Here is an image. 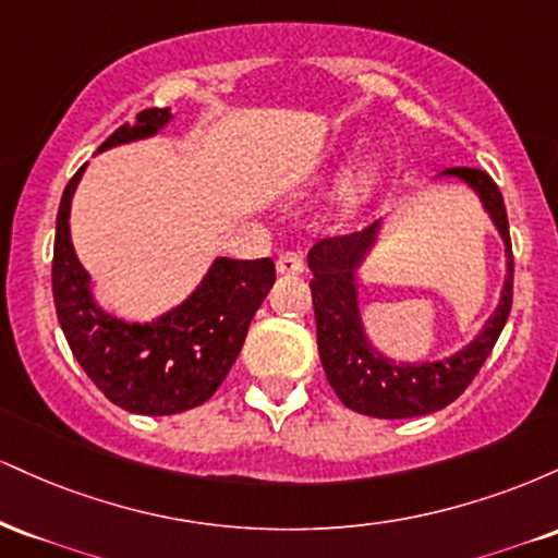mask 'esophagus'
Here are the masks:
<instances>
[{"mask_svg":"<svg viewBox=\"0 0 558 558\" xmlns=\"http://www.w3.org/2000/svg\"><path fill=\"white\" fill-rule=\"evenodd\" d=\"M304 270V254L299 248H288L278 257V272L280 275H299Z\"/></svg>","mask_w":558,"mask_h":558,"instance_id":"obj_1","label":"esophagus"}]
</instances>
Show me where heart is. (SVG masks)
I'll use <instances>...</instances> for the list:
<instances>
[{"instance_id": "obj_1", "label": "heart", "mask_w": 558, "mask_h": 558, "mask_svg": "<svg viewBox=\"0 0 558 558\" xmlns=\"http://www.w3.org/2000/svg\"><path fill=\"white\" fill-rule=\"evenodd\" d=\"M373 183H375L373 170H364V172H360V175L349 178L341 191L345 207H360L364 198L369 196V191H373Z\"/></svg>"}]
</instances>
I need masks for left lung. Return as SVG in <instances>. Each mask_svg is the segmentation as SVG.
I'll return each mask as SVG.
<instances>
[{"label": "left lung", "mask_w": 558, "mask_h": 558, "mask_svg": "<svg viewBox=\"0 0 558 558\" xmlns=\"http://www.w3.org/2000/svg\"><path fill=\"white\" fill-rule=\"evenodd\" d=\"M451 175L464 178L483 196L485 207L496 220L509 252V278H506L501 304L464 351L438 364H393L375 354L364 341L356 310L354 267L362 259L364 248L373 241L377 226L349 235H332L315 243L310 252L312 267V304L317 319V345L328 383L336 396L354 412L380 420L420 417L438 412L464 393L475 380L493 345L501 336L514 299V257H511L509 220H506L504 196L485 170L477 168H448Z\"/></svg>", "instance_id": "8db88e82"}]
</instances>
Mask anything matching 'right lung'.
<instances>
[{
  "label": "right lung",
  "mask_w": 558,
  "mask_h": 558,
  "mask_svg": "<svg viewBox=\"0 0 558 558\" xmlns=\"http://www.w3.org/2000/svg\"><path fill=\"white\" fill-rule=\"evenodd\" d=\"M168 110H141L101 149L157 133ZM83 168L70 178L57 213L52 293L70 351L112 403L136 414H178L202 407L239 360L254 312L275 283V262L217 259L196 293L151 325H125L96 310L88 275L70 243V198Z\"/></svg>",
  "instance_id": "1"
}]
</instances>
